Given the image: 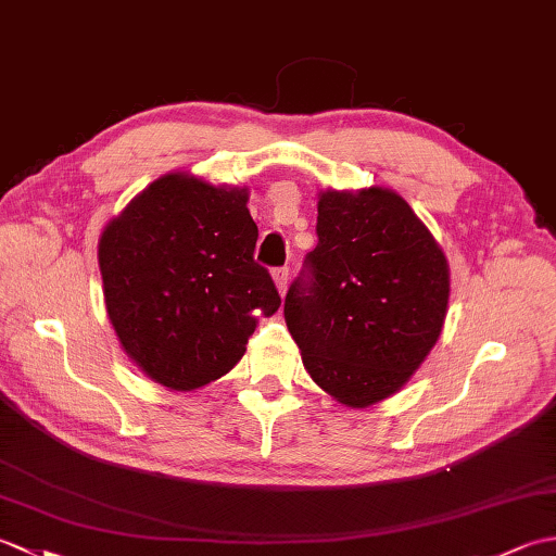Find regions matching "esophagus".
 Listing matches in <instances>:
<instances>
[{"mask_svg": "<svg viewBox=\"0 0 556 556\" xmlns=\"http://www.w3.org/2000/svg\"><path fill=\"white\" fill-rule=\"evenodd\" d=\"M271 279H275L277 291L281 293V296H285V293H287V285H289V267L271 269Z\"/></svg>", "mask_w": 556, "mask_h": 556, "instance_id": "esophagus-1", "label": "esophagus"}]
</instances>
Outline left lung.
Here are the masks:
<instances>
[{"label":"left lung","mask_w":556,"mask_h":556,"mask_svg":"<svg viewBox=\"0 0 556 556\" xmlns=\"http://www.w3.org/2000/svg\"><path fill=\"white\" fill-rule=\"evenodd\" d=\"M311 285H291L285 320L313 382L368 408L396 394L442 334L448 263L392 188L317 195Z\"/></svg>","instance_id":"obj_1"}]
</instances>
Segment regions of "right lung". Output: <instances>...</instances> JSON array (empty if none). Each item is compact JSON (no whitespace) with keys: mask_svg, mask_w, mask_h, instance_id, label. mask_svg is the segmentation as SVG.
<instances>
[{"mask_svg":"<svg viewBox=\"0 0 556 556\" xmlns=\"http://www.w3.org/2000/svg\"><path fill=\"white\" fill-rule=\"evenodd\" d=\"M257 227L248 188L169 172L143 188L100 233L108 317L136 368L193 392L243 358L257 315L281 305L253 260Z\"/></svg>","mask_w":556,"mask_h":556,"instance_id":"1","label":"right lung"}]
</instances>
